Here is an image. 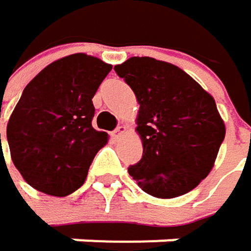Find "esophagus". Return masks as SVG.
<instances>
[{
	"instance_id": "obj_1",
	"label": "esophagus",
	"mask_w": 251,
	"mask_h": 251,
	"mask_svg": "<svg viewBox=\"0 0 251 251\" xmlns=\"http://www.w3.org/2000/svg\"><path fill=\"white\" fill-rule=\"evenodd\" d=\"M126 131H127V127H126V126H120V127L112 133V136H114V139H117V140H118V139H120Z\"/></svg>"
}]
</instances>
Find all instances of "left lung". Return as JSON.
I'll list each match as a JSON object with an SVG mask.
<instances>
[{
  "label": "left lung",
  "instance_id": "1",
  "mask_svg": "<svg viewBox=\"0 0 251 251\" xmlns=\"http://www.w3.org/2000/svg\"><path fill=\"white\" fill-rule=\"evenodd\" d=\"M114 70L140 105L136 131L143 156L128 174L159 199L197 187L213 168L225 137L212 95L177 65L151 57H131Z\"/></svg>",
  "mask_w": 251,
  "mask_h": 251
}]
</instances>
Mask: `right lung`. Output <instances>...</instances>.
<instances>
[{
  "mask_svg": "<svg viewBox=\"0 0 251 251\" xmlns=\"http://www.w3.org/2000/svg\"><path fill=\"white\" fill-rule=\"evenodd\" d=\"M111 70L96 57L73 54L47 65L25 87L7 140L29 186L57 197L83 186L95 155L108 143V134L92 127V98Z\"/></svg>",
  "mask_w": 251,
  "mask_h": 251,
  "instance_id": "add662e5",
  "label": "right lung"
}]
</instances>
